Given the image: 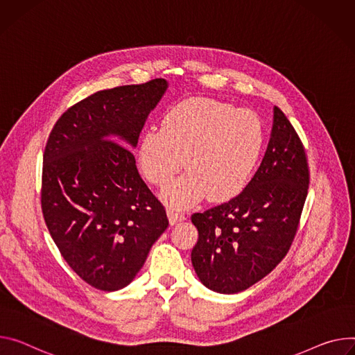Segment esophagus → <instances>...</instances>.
<instances>
[{
	"mask_svg": "<svg viewBox=\"0 0 355 355\" xmlns=\"http://www.w3.org/2000/svg\"><path fill=\"white\" fill-rule=\"evenodd\" d=\"M167 216H168V220H170V223H171V225H174V223L181 222V220H184V219H185V215H184V214H180V212H177V211L171 209V208H168V209H167Z\"/></svg>",
	"mask_w": 355,
	"mask_h": 355,
	"instance_id": "1",
	"label": "esophagus"
}]
</instances>
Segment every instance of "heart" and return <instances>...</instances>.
Masks as SVG:
<instances>
[{"instance_id": "heart-1", "label": "heart", "mask_w": 355, "mask_h": 355, "mask_svg": "<svg viewBox=\"0 0 355 355\" xmlns=\"http://www.w3.org/2000/svg\"><path fill=\"white\" fill-rule=\"evenodd\" d=\"M265 143L262 120L256 113L207 98H191L173 106L161 128H148L139 147L144 178L166 185L182 167L189 170L171 182L163 198L188 208L208 196L230 201L249 184Z\"/></svg>"}]
</instances>
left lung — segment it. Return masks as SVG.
<instances>
[{"mask_svg": "<svg viewBox=\"0 0 355 355\" xmlns=\"http://www.w3.org/2000/svg\"><path fill=\"white\" fill-rule=\"evenodd\" d=\"M309 182L303 143L275 106L268 150L246 188L191 216L198 230L191 261L202 284L232 295L269 275L293 243Z\"/></svg>", "mask_w": 355, "mask_h": 355, "instance_id": "1", "label": "left lung"}]
</instances>
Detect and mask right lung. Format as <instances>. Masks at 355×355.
Here are the masks:
<instances>
[{"instance_id": "add662e5", "label": "right lung", "mask_w": 355, "mask_h": 355, "mask_svg": "<svg viewBox=\"0 0 355 355\" xmlns=\"http://www.w3.org/2000/svg\"><path fill=\"white\" fill-rule=\"evenodd\" d=\"M167 86L159 78L96 92L58 119L45 146L41 207L49 234L73 272L105 292L135 279L168 227L128 148Z\"/></svg>"}]
</instances>
